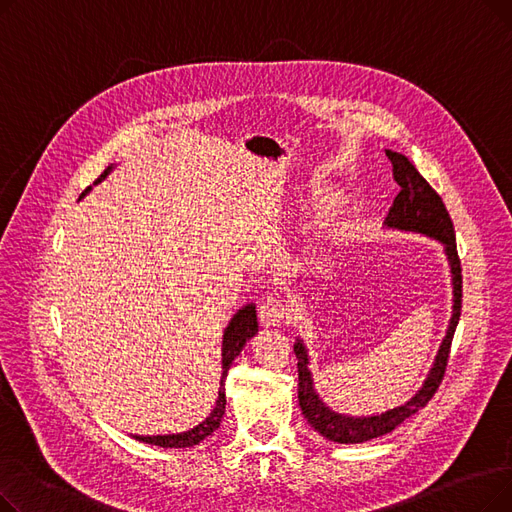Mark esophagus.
<instances>
[{"instance_id":"1","label":"esophagus","mask_w":512,"mask_h":512,"mask_svg":"<svg viewBox=\"0 0 512 512\" xmlns=\"http://www.w3.org/2000/svg\"><path fill=\"white\" fill-rule=\"evenodd\" d=\"M259 321L263 328H280L284 321V307L274 299H267L259 305Z\"/></svg>"}]
</instances>
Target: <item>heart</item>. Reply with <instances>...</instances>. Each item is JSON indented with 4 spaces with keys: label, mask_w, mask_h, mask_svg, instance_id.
I'll return each instance as SVG.
<instances>
[{
    "label": "heart",
    "mask_w": 512,
    "mask_h": 512,
    "mask_svg": "<svg viewBox=\"0 0 512 512\" xmlns=\"http://www.w3.org/2000/svg\"><path fill=\"white\" fill-rule=\"evenodd\" d=\"M340 203H342V193L338 188L317 184L307 188L305 193H301L297 199H294L290 215L299 224H307L311 220H324ZM353 236H355V224H338L336 228H332V234H330L332 249L311 255L315 270L319 274H330L334 270V265L338 263V251L334 249L344 247Z\"/></svg>",
    "instance_id": "1"
}]
</instances>
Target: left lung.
Returning a JSON list of instances; mask_svg holds the SVG:
<instances>
[{"label": "left lung", "mask_w": 512, "mask_h": 512, "mask_svg": "<svg viewBox=\"0 0 512 512\" xmlns=\"http://www.w3.org/2000/svg\"><path fill=\"white\" fill-rule=\"evenodd\" d=\"M386 155L392 164V176L398 182L400 191L390 207L388 218L384 222L386 230L419 234L429 240H436L442 245L448 267H450V286H452V311L446 328V336L440 342L436 359L429 367L425 380L417 388V392L400 402L398 407H392L382 413L373 415H344L328 407L324 398L315 390L313 373L309 369V348L303 338L294 340V355H297L299 367V405L307 419V423L315 429L319 436H324L336 444H361L373 438L390 434L402 421L415 415L423 409L429 398H432L444 378V369L450 353V342L461 317V299H463V276H461V261L456 253V238L450 215L427 180L417 172L407 155L398 151L386 149Z\"/></svg>", "instance_id": "8db88e82"}]
</instances>
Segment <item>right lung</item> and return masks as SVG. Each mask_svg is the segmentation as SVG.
<instances>
[{
  "label": "right lung",
  "instance_id": "right-lung-1",
  "mask_svg": "<svg viewBox=\"0 0 512 512\" xmlns=\"http://www.w3.org/2000/svg\"><path fill=\"white\" fill-rule=\"evenodd\" d=\"M116 168V164L107 166V170L93 182L99 184L103 182L110 172ZM93 186H89L87 191L80 195V199L87 197V193L91 191ZM259 332V324H257V309L255 303H247L242 305L232 319L228 321V326L224 330L222 336V378H220V390H218V398H215V407L211 409V413L195 427L186 429V432L180 434H159V436H132L134 440L145 442V444H153V446H161V448H191L197 446L199 442H203L205 438H209L215 429L220 427L222 417L226 413V378H228V369L232 367V361L242 353L245 344Z\"/></svg>",
  "mask_w": 512,
  "mask_h": 512
}]
</instances>
